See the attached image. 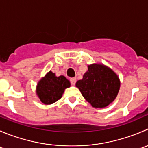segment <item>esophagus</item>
<instances>
[{
    "instance_id": "esophagus-1",
    "label": "esophagus",
    "mask_w": 148,
    "mask_h": 148,
    "mask_svg": "<svg viewBox=\"0 0 148 148\" xmlns=\"http://www.w3.org/2000/svg\"><path fill=\"white\" fill-rule=\"evenodd\" d=\"M70 82H71V85H75L76 82H77V79H76V78H71V79H70Z\"/></svg>"
}]
</instances>
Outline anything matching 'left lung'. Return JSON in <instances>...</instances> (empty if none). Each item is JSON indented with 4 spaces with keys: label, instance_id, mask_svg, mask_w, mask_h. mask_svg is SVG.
I'll return each instance as SVG.
<instances>
[{
    "label": "left lung",
    "instance_id": "8db88e82",
    "mask_svg": "<svg viewBox=\"0 0 148 148\" xmlns=\"http://www.w3.org/2000/svg\"><path fill=\"white\" fill-rule=\"evenodd\" d=\"M82 95L92 107H106L117 96L120 87V79L112 69L103 64L88 65L83 79L76 83Z\"/></svg>",
    "mask_w": 148,
    "mask_h": 148
}]
</instances>
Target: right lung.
Instances as JSON below:
<instances>
[{"label": "right lung", "mask_w": 148, "mask_h": 148, "mask_svg": "<svg viewBox=\"0 0 148 148\" xmlns=\"http://www.w3.org/2000/svg\"><path fill=\"white\" fill-rule=\"evenodd\" d=\"M70 85V82L65 77H56L50 71L38 82L36 95L44 104H53L62 98L65 89L69 87Z\"/></svg>", "instance_id": "1"}]
</instances>
